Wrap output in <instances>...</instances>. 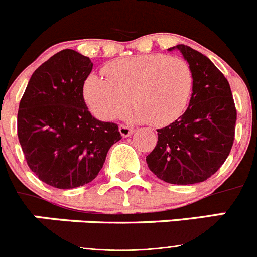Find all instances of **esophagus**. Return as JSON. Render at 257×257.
<instances>
[{
	"label": "esophagus",
	"mask_w": 257,
	"mask_h": 257,
	"mask_svg": "<svg viewBox=\"0 0 257 257\" xmlns=\"http://www.w3.org/2000/svg\"><path fill=\"white\" fill-rule=\"evenodd\" d=\"M119 133H121V135L123 136V138H127V136H130L131 134L134 133V128H131V127L128 126H124V124H121V126H119Z\"/></svg>",
	"instance_id": "1"
}]
</instances>
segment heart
I'll use <instances>...</instances> for the list:
<instances>
[{
	"instance_id": "b5f03b06",
	"label": "heart",
	"mask_w": 257,
	"mask_h": 257,
	"mask_svg": "<svg viewBox=\"0 0 257 257\" xmlns=\"http://www.w3.org/2000/svg\"><path fill=\"white\" fill-rule=\"evenodd\" d=\"M105 77L91 74L83 94L97 118L113 121L121 117L131 101L130 118L166 126L185 110L193 88V74L185 60L165 54H148L110 61Z\"/></svg>"
}]
</instances>
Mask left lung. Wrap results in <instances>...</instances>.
Segmentation results:
<instances>
[{
    "label": "left lung",
    "mask_w": 257,
    "mask_h": 257,
    "mask_svg": "<svg viewBox=\"0 0 257 257\" xmlns=\"http://www.w3.org/2000/svg\"><path fill=\"white\" fill-rule=\"evenodd\" d=\"M174 49L189 63L192 97L183 115L157 130L147 163L161 180L187 185L207 180L225 162L234 143L237 109L228 79L210 59L185 45L169 50Z\"/></svg>",
    "instance_id": "8db88e82"
}]
</instances>
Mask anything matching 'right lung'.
<instances>
[{
  "label": "right lung",
  "instance_id": "obj_1",
  "mask_svg": "<svg viewBox=\"0 0 257 257\" xmlns=\"http://www.w3.org/2000/svg\"><path fill=\"white\" fill-rule=\"evenodd\" d=\"M92 61L74 50L52 55L32 74L18 110V138L29 169L58 189L90 183L109 148L122 139L118 124L92 117L83 85Z\"/></svg>",
  "mask_w": 257,
  "mask_h": 257
}]
</instances>
